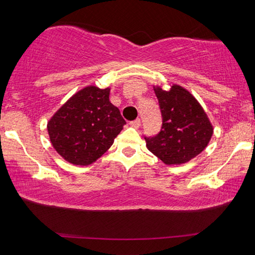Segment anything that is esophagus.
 Returning <instances> with one entry per match:
<instances>
[{
	"label": "esophagus",
	"instance_id": "esophagus-1",
	"mask_svg": "<svg viewBox=\"0 0 255 255\" xmlns=\"http://www.w3.org/2000/svg\"><path fill=\"white\" fill-rule=\"evenodd\" d=\"M129 125H130V126L132 127V128H139V126H140V120L139 119H135V120H132V122H130L129 123Z\"/></svg>",
	"mask_w": 255,
	"mask_h": 255
}]
</instances>
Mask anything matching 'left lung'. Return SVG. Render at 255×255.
I'll return each instance as SVG.
<instances>
[{"label": "left lung", "instance_id": "left-lung-1", "mask_svg": "<svg viewBox=\"0 0 255 255\" xmlns=\"http://www.w3.org/2000/svg\"><path fill=\"white\" fill-rule=\"evenodd\" d=\"M162 114L156 136L145 137L146 146L167 165L189 162L208 145L214 128L197 99L188 90L173 84L169 91L154 86Z\"/></svg>", "mask_w": 255, "mask_h": 255}]
</instances>
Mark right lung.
<instances>
[{
	"mask_svg": "<svg viewBox=\"0 0 255 255\" xmlns=\"http://www.w3.org/2000/svg\"><path fill=\"white\" fill-rule=\"evenodd\" d=\"M109 94V88L86 86L64 103L47 124L51 144L67 162L92 164L123 130L126 122L110 102Z\"/></svg>",
	"mask_w": 255,
	"mask_h": 255,
	"instance_id": "add662e5",
	"label": "right lung"
}]
</instances>
